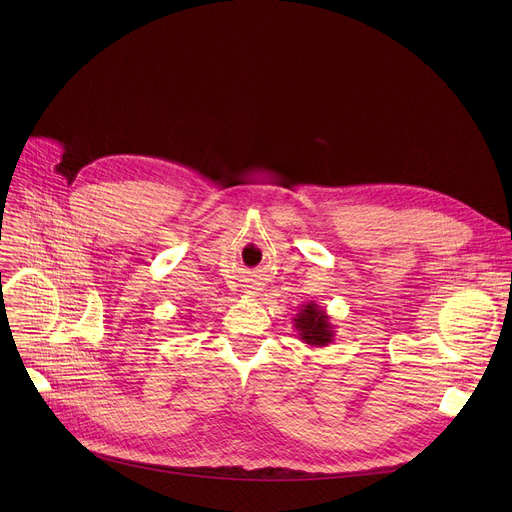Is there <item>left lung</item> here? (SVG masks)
<instances>
[{"label": "left lung", "mask_w": 512, "mask_h": 512, "mask_svg": "<svg viewBox=\"0 0 512 512\" xmlns=\"http://www.w3.org/2000/svg\"><path fill=\"white\" fill-rule=\"evenodd\" d=\"M294 328L298 330L302 342L308 346H328L334 340V324H330V316L316 302H308L300 308L294 318Z\"/></svg>", "instance_id": "8db88e82"}]
</instances>
